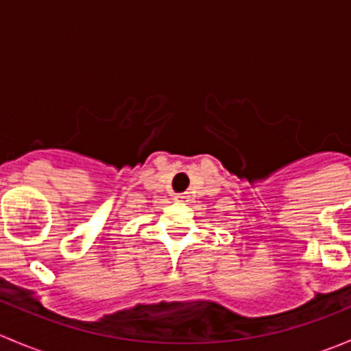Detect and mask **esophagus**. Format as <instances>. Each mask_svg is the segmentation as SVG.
<instances>
[{"label":"esophagus","instance_id":"esophagus-1","mask_svg":"<svg viewBox=\"0 0 351 351\" xmlns=\"http://www.w3.org/2000/svg\"><path fill=\"white\" fill-rule=\"evenodd\" d=\"M190 193H175V195H173V200L175 202H178V204H189L190 202Z\"/></svg>","mask_w":351,"mask_h":351}]
</instances>
